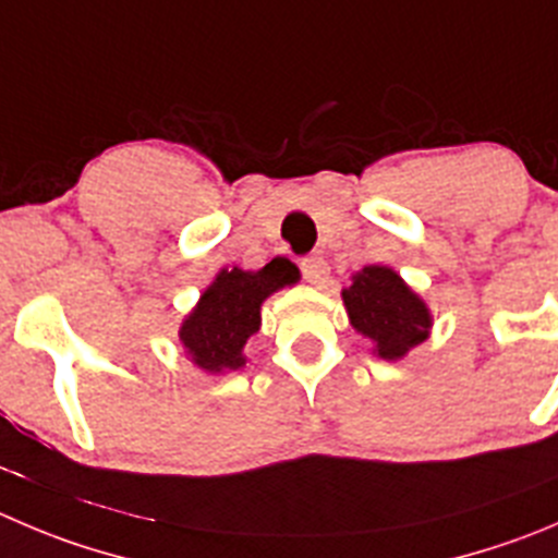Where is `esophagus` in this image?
<instances>
[{
  "label": "esophagus",
  "instance_id": "34e87169",
  "mask_svg": "<svg viewBox=\"0 0 558 558\" xmlns=\"http://www.w3.org/2000/svg\"><path fill=\"white\" fill-rule=\"evenodd\" d=\"M301 274H304L306 282L323 284L328 279V263L320 254H312V257L301 259Z\"/></svg>",
  "mask_w": 558,
  "mask_h": 558
}]
</instances>
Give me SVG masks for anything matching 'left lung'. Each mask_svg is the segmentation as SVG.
Returning a JSON list of instances; mask_svg holds the SVG:
<instances>
[{
    "label": "left lung",
    "instance_id": "8db88e82",
    "mask_svg": "<svg viewBox=\"0 0 558 558\" xmlns=\"http://www.w3.org/2000/svg\"><path fill=\"white\" fill-rule=\"evenodd\" d=\"M342 299L353 328L373 339L380 359L395 362L427 339V306L391 268L367 265L342 290Z\"/></svg>",
    "mask_w": 558,
    "mask_h": 558
}]
</instances>
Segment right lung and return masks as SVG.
I'll return each instance as SVG.
<instances>
[{
	"label": "right lung",
	"mask_w": 558,
	"mask_h": 558,
	"mask_svg": "<svg viewBox=\"0 0 558 558\" xmlns=\"http://www.w3.org/2000/svg\"><path fill=\"white\" fill-rule=\"evenodd\" d=\"M299 279V268L290 259H270L259 270H221L216 282L203 293L196 310L180 328L196 367L205 373H225L243 367V344L259 328V306L284 284Z\"/></svg>",
	"instance_id": "obj_1"
}]
</instances>
